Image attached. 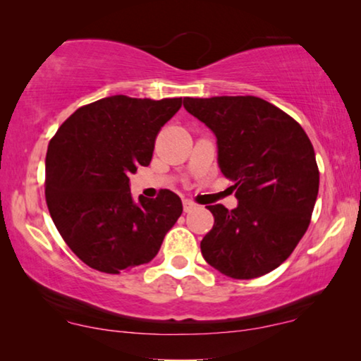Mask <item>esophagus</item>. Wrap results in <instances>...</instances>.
Listing matches in <instances>:
<instances>
[{"label": "esophagus", "mask_w": 361, "mask_h": 361, "mask_svg": "<svg viewBox=\"0 0 361 361\" xmlns=\"http://www.w3.org/2000/svg\"><path fill=\"white\" fill-rule=\"evenodd\" d=\"M182 205H184V212H187V214H189V212H192V210H195V209H197V204H195V202H192V200H189V199H185L184 202H182Z\"/></svg>", "instance_id": "34e87169"}]
</instances>
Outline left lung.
Here are the masks:
<instances>
[{"label": "left lung", "instance_id": "1", "mask_svg": "<svg viewBox=\"0 0 361 361\" xmlns=\"http://www.w3.org/2000/svg\"><path fill=\"white\" fill-rule=\"evenodd\" d=\"M184 108L215 133L220 171L238 199L233 210L207 207L215 224L202 255L228 278H259L307 231L319 194L312 142L294 118L258 97H187Z\"/></svg>", "mask_w": 361, "mask_h": 361}]
</instances>
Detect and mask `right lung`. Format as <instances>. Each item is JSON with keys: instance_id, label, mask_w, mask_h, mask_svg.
I'll list each match as a JSON object with an SVG mask.
<instances>
[{"instance_id": "add662e5", "label": "right lung", "mask_w": 361, "mask_h": 361, "mask_svg": "<svg viewBox=\"0 0 361 361\" xmlns=\"http://www.w3.org/2000/svg\"><path fill=\"white\" fill-rule=\"evenodd\" d=\"M182 98H102L72 113L49 142L46 202L59 233L90 268L108 274L149 263L182 214L174 192L135 204L130 174L149 166L161 128Z\"/></svg>"}]
</instances>
